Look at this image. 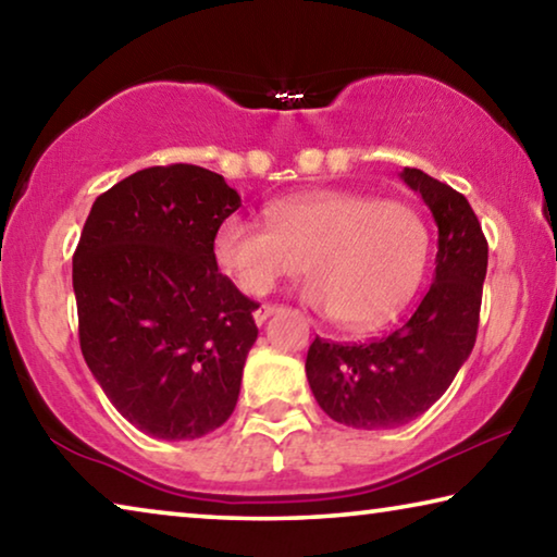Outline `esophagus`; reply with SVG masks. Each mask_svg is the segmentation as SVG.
Masks as SVG:
<instances>
[{
    "label": "esophagus",
    "instance_id": "1",
    "mask_svg": "<svg viewBox=\"0 0 557 557\" xmlns=\"http://www.w3.org/2000/svg\"><path fill=\"white\" fill-rule=\"evenodd\" d=\"M276 311H278V306H273V304H261V306L257 308V311H253V321H257V323H263L271 313H276Z\"/></svg>",
    "mask_w": 557,
    "mask_h": 557
}]
</instances>
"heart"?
I'll return each instance as SVG.
<instances>
[{"label":"heart","instance_id":"obj_1","mask_svg":"<svg viewBox=\"0 0 557 557\" xmlns=\"http://www.w3.org/2000/svg\"><path fill=\"white\" fill-rule=\"evenodd\" d=\"M267 216L269 226L226 216L214 234L216 267L244 294L267 296L308 267V304L370 331L397 315L422 281L430 226L403 199L308 189L271 202Z\"/></svg>","mask_w":557,"mask_h":557}]
</instances>
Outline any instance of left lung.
I'll return each mask as SVG.
<instances>
[{
	"instance_id": "left-lung-1",
	"label": "left lung",
	"mask_w": 557,
	"mask_h": 557,
	"mask_svg": "<svg viewBox=\"0 0 557 557\" xmlns=\"http://www.w3.org/2000/svg\"><path fill=\"white\" fill-rule=\"evenodd\" d=\"M403 180L440 230L434 284L403 325L368 343L308 348L306 375L323 412L355 430H395L440 399L473 350L488 242L467 197L417 168Z\"/></svg>"
}]
</instances>
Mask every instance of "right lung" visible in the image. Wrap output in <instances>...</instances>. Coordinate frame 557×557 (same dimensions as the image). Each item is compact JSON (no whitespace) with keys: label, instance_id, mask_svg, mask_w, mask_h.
<instances>
[{"label":"right lung","instance_id":"add662e5","mask_svg":"<svg viewBox=\"0 0 557 557\" xmlns=\"http://www.w3.org/2000/svg\"><path fill=\"white\" fill-rule=\"evenodd\" d=\"M239 207L222 175L177 162L117 182L81 232V352L117 412L158 440H199L239 399L259 304L214 261L219 224Z\"/></svg>","mask_w":557,"mask_h":557}]
</instances>
